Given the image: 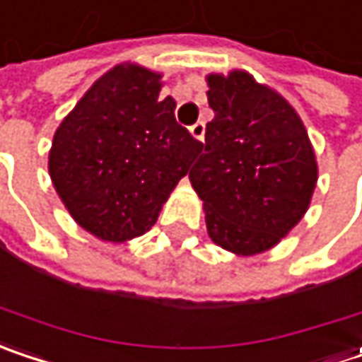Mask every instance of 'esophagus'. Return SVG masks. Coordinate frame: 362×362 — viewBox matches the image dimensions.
Masks as SVG:
<instances>
[{
  "instance_id": "obj_1",
  "label": "esophagus",
  "mask_w": 362,
  "mask_h": 362,
  "mask_svg": "<svg viewBox=\"0 0 362 362\" xmlns=\"http://www.w3.org/2000/svg\"><path fill=\"white\" fill-rule=\"evenodd\" d=\"M190 134H192L197 141H203V136H205V124H203V122H197L194 126H190Z\"/></svg>"
}]
</instances>
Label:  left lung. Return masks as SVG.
<instances>
[{
  "label": "left lung",
  "instance_id": "8db88e82",
  "mask_svg": "<svg viewBox=\"0 0 362 362\" xmlns=\"http://www.w3.org/2000/svg\"><path fill=\"white\" fill-rule=\"evenodd\" d=\"M215 117L188 178L217 247L250 257L303 219L317 184L309 134L294 107L248 72L207 76Z\"/></svg>",
  "mask_w": 362,
  "mask_h": 362
}]
</instances>
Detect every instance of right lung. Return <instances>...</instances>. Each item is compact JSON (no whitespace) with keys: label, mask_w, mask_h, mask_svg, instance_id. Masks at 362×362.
<instances>
[{"label":"right lung","mask_w":362,"mask_h":362,"mask_svg":"<svg viewBox=\"0 0 362 362\" xmlns=\"http://www.w3.org/2000/svg\"><path fill=\"white\" fill-rule=\"evenodd\" d=\"M161 74L119 64L93 84L53 134L49 176L74 221L107 243L151 230L201 143L159 99Z\"/></svg>","instance_id":"add662e5"}]
</instances>
